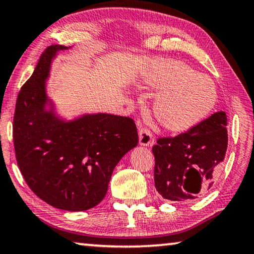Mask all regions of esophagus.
I'll return each instance as SVG.
<instances>
[{"label": "esophagus", "instance_id": "1", "mask_svg": "<svg viewBox=\"0 0 254 254\" xmlns=\"http://www.w3.org/2000/svg\"><path fill=\"white\" fill-rule=\"evenodd\" d=\"M137 126H138V138H139V144L143 146H147L152 144V140H153V135L150 131V129H147L146 127L142 126V123L137 122Z\"/></svg>", "mask_w": 254, "mask_h": 254}]
</instances>
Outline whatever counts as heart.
I'll use <instances>...</instances> for the list:
<instances>
[{"mask_svg":"<svg viewBox=\"0 0 254 254\" xmlns=\"http://www.w3.org/2000/svg\"><path fill=\"white\" fill-rule=\"evenodd\" d=\"M144 84L155 91H163L155 100L153 112L168 130H189L216 107L218 92L213 80L182 61L154 62L145 73Z\"/></svg>","mask_w":254,"mask_h":254,"instance_id":"obj_1","label":"heart"}]
</instances>
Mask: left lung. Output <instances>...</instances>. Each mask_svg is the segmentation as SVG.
<instances>
[{
  "instance_id": "obj_1",
  "label": "left lung",
  "mask_w": 254,
  "mask_h": 254,
  "mask_svg": "<svg viewBox=\"0 0 254 254\" xmlns=\"http://www.w3.org/2000/svg\"><path fill=\"white\" fill-rule=\"evenodd\" d=\"M227 117L216 112L174 137H159L154 154V184L163 198L194 200L213 184L228 144Z\"/></svg>"
}]
</instances>
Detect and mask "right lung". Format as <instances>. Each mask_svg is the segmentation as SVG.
Masks as SVG:
<instances>
[{"label": "right lung", "mask_w": 254, "mask_h": 254, "mask_svg": "<svg viewBox=\"0 0 254 254\" xmlns=\"http://www.w3.org/2000/svg\"><path fill=\"white\" fill-rule=\"evenodd\" d=\"M64 45L44 50L18 94L13 144L27 185L46 203L84 211L100 203L117 163L138 143L129 117L87 115L70 123L45 110V79L51 60Z\"/></svg>", "instance_id": "1"}]
</instances>
